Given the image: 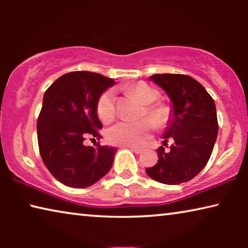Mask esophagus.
Wrapping results in <instances>:
<instances>
[{"instance_id": "esophagus-1", "label": "esophagus", "mask_w": 248, "mask_h": 248, "mask_svg": "<svg viewBox=\"0 0 248 248\" xmlns=\"http://www.w3.org/2000/svg\"><path fill=\"white\" fill-rule=\"evenodd\" d=\"M128 149H130L131 151H133L134 154H137V155H140V154H142V149H138V148H133V147H127Z\"/></svg>"}]
</instances>
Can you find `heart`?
<instances>
[{
	"label": "heart",
	"instance_id": "obj_1",
	"mask_svg": "<svg viewBox=\"0 0 248 248\" xmlns=\"http://www.w3.org/2000/svg\"><path fill=\"white\" fill-rule=\"evenodd\" d=\"M143 105L145 114L155 126L160 127L167 123L170 110L161 104H152L158 99L159 93L154 88L144 82L131 84L126 88ZM97 114L101 121L110 122L116 114V98L114 90H106L101 94L97 103ZM152 123L149 120L140 122H118L107 131V139L110 143L124 147H141L147 141L152 131Z\"/></svg>",
	"mask_w": 248,
	"mask_h": 248
}]
</instances>
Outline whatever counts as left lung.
Returning <instances> with one entry per match:
<instances>
[{
    "label": "left lung",
    "mask_w": 248,
    "mask_h": 248,
    "mask_svg": "<svg viewBox=\"0 0 248 248\" xmlns=\"http://www.w3.org/2000/svg\"><path fill=\"white\" fill-rule=\"evenodd\" d=\"M149 79L170 99V117L162 133V142L164 145L167 141L172 143L168 151L162 145L157 149L159 160L145 172L162 184H182L194 178L212 154L218 137L215 101L192 77L162 73Z\"/></svg>",
    "instance_id": "obj_1"
}]
</instances>
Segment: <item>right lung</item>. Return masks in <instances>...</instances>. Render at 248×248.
Listing matches in <instances>:
<instances>
[{"mask_svg":"<svg viewBox=\"0 0 248 248\" xmlns=\"http://www.w3.org/2000/svg\"><path fill=\"white\" fill-rule=\"evenodd\" d=\"M114 83L101 74L76 71L60 77L44 94L37 121L40 155L50 174L69 187L93 185L113 166L117 148L83 141L101 138L97 103Z\"/></svg>","mask_w":248,"mask_h":248,"instance_id":"right-lung-1","label":"right lung"}]
</instances>
